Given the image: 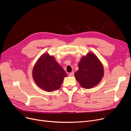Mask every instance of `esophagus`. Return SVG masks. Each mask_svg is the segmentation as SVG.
Listing matches in <instances>:
<instances>
[{"instance_id":"obj_1","label":"esophagus","mask_w":131,"mask_h":131,"mask_svg":"<svg viewBox=\"0 0 131 131\" xmlns=\"http://www.w3.org/2000/svg\"><path fill=\"white\" fill-rule=\"evenodd\" d=\"M74 72H71V73H69V75L70 76V77H73L74 76Z\"/></svg>"}]
</instances>
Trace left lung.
I'll use <instances>...</instances> for the list:
<instances>
[{
	"label": "left lung",
	"instance_id": "1",
	"mask_svg": "<svg viewBox=\"0 0 131 131\" xmlns=\"http://www.w3.org/2000/svg\"><path fill=\"white\" fill-rule=\"evenodd\" d=\"M79 70L74 76L80 86L90 89L97 85L104 76V67L94 53L88 52L83 56L79 63Z\"/></svg>",
	"mask_w": 131,
	"mask_h": 131
}]
</instances>
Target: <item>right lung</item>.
<instances>
[{
  "mask_svg": "<svg viewBox=\"0 0 131 131\" xmlns=\"http://www.w3.org/2000/svg\"><path fill=\"white\" fill-rule=\"evenodd\" d=\"M32 75L34 82L39 88L52 92L60 88L67 74L53 56L45 53L36 62Z\"/></svg>",
  "mask_w": 131,
  "mask_h": 131,
  "instance_id": "right-lung-1",
  "label": "right lung"
}]
</instances>
